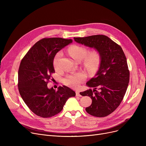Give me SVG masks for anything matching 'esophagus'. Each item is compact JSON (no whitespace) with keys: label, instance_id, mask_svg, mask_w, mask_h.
I'll list each match as a JSON object with an SVG mask.
<instances>
[{"label":"esophagus","instance_id":"34e87169","mask_svg":"<svg viewBox=\"0 0 146 146\" xmlns=\"http://www.w3.org/2000/svg\"><path fill=\"white\" fill-rule=\"evenodd\" d=\"M76 95L77 96H82V95L80 94V92L79 91H76Z\"/></svg>","mask_w":146,"mask_h":146}]
</instances>
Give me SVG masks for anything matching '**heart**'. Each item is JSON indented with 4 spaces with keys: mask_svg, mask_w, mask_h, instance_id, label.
Listing matches in <instances>:
<instances>
[{
    "mask_svg": "<svg viewBox=\"0 0 146 146\" xmlns=\"http://www.w3.org/2000/svg\"><path fill=\"white\" fill-rule=\"evenodd\" d=\"M69 54L76 61H80L83 60V64L86 70L90 72L96 71L101 63L102 56L98 50H92L88 52L87 48L83 46L74 45L68 49ZM62 56V52H57L53 59V66L56 70L59 68V61ZM86 79V75L83 72L68 74L64 79L65 85L73 88H78L80 85Z\"/></svg>",
    "mask_w": 146,
    "mask_h": 146,
    "instance_id": "obj_1",
    "label": "heart"
}]
</instances>
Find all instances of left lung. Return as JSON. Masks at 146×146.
<instances>
[{
    "label": "left lung",
    "mask_w": 146,
    "mask_h": 146,
    "mask_svg": "<svg viewBox=\"0 0 146 146\" xmlns=\"http://www.w3.org/2000/svg\"><path fill=\"white\" fill-rule=\"evenodd\" d=\"M74 41L100 52L102 60L96 76L86 85L89 89L80 94L90 96L92 102L86 111L96 117H104L115 110L125 94L129 80L127 58L119 45L104 35L74 38Z\"/></svg>",
    "instance_id": "8db88e82"
}]
</instances>
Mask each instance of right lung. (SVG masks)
<instances>
[{"label": "right lung", "instance_id": "add662e5", "mask_svg": "<svg viewBox=\"0 0 146 146\" xmlns=\"http://www.w3.org/2000/svg\"><path fill=\"white\" fill-rule=\"evenodd\" d=\"M72 42V39L44 38L36 42L21 60L18 71L19 94L33 112L42 118L56 115L63 108L67 99L76 95L69 88L59 86L56 91L48 89L55 73L53 59L56 54Z\"/></svg>", "mask_w": 146, "mask_h": 146}]
</instances>
